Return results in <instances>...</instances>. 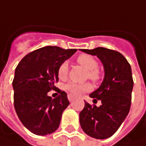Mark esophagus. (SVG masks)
<instances>
[{"label": "esophagus", "mask_w": 146, "mask_h": 146, "mask_svg": "<svg viewBox=\"0 0 146 146\" xmlns=\"http://www.w3.org/2000/svg\"><path fill=\"white\" fill-rule=\"evenodd\" d=\"M68 100L71 102V101H73V100H74V97H73L72 94H68Z\"/></svg>", "instance_id": "1"}]
</instances>
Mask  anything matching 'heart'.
Here are the masks:
<instances>
[{
    "label": "heart",
    "instance_id": "b5f03b06",
    "mask_svg": "<svg viewBox=\"0 0 146 146\" xmlns=\"http://www.w3.org/2000/svg\"><path fill=\"white\" fill-rule=\"evenodd\" d=\"M77 62L79 65L84 68L87 70L86 78H89L93 81H99L101 78V73L99 70L98 61L93 56L88 54H81L77 58ZM68 74V62H62L58 67V75L61 79H65ZM65 90L70 93L72 95H80L84 92L91 90L92 86L89 83L85 84H77L74 82H70L65 84Z\"/></svg>",
    "mask_w": 146,
    "mask_h": 146
}]
</instances>
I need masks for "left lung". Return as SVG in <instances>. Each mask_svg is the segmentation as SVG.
Masks as SVG:
<instances>
[{"mask_svg":"<svg viewBox=\"0 0 146 146\" xmlns=\"http://www.w3.org/2000/svg\"><path fill=\"white\" fill-rule=\"evenodd\" d=\"M88 54L96 55L103 62L104 78L100 87L89 94L94 104L85 102L79 113L83 130L95 139H107L118 130L128 115L131 105L134 85L129 63L119 52L105 47L81 49ZM100 100V106L94 103Z\"/></svg>","mask_w":146,"mask_h":146,"instance_id":"left-lung-1","label":"left lung"}]
</instances>
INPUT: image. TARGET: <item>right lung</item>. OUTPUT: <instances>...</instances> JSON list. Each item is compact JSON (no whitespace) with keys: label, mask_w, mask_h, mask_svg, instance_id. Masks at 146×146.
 <instances>
[{"label":"right lung","mask_w":146,"mask_h":146,"mask_svg":"<svg viewBox=\"0 0 146 146\" xmlns=\"http://www.w3.org/2000/svg\"><path fill=\"white\" fill-rule=\"evenodd\" d=\"M76 51L44 46L27 54L16 68L14 107L23 125L36 135L52 134L59 126L62 113L69 104L67 94L59 89V95L52 99L47 93L56 88L60 64Z\"/></svg>","instance_id":"obj_1"}]
</instances>
